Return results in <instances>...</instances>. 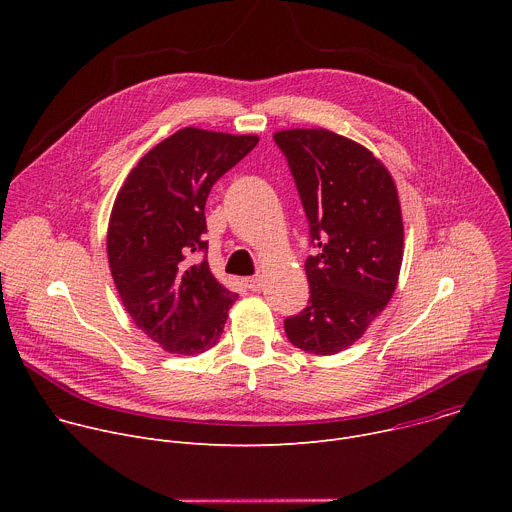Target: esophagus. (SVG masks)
Listing matches in <instances>:
<instances>
[{"label":"esophagus","instance_id":"esophagus-1","mask_svg":"<svg viewBox=\"0 0 512 512\" xmlns=\"http://www.w3.org/2000/svg\"><path fill=\"white\" fill-rule=\"evenodd\" d=\"M245 285H247L251 291H259V289L263 287V277H259V275L247 277V279H245Z\"/></svg>","mask_w":512,"mask_h":512}]
</instances>
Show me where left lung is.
<instances>
[{
  "mask_svg": "<svg viewBox=\"0 0 512 512\" xmlns=\"http://www.w3.org/2000/svg\"><path fill=\"white\" fill-rule=\"evenodd\" d=\"M296 180L316 255L306 259L308 306L283 320L287 340L310 354L352 346L385 310L403 261V221L387 168L352 139L326 129L273 135Z\"/></svg>",
  "mask_w": 512,
  "mask_h": 512,
  "instance_id": "left-lung-1",
  "label": "left lung"
}]
</instances>
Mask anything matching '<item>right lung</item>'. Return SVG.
<instances>
[{"mask_svg":"<svg viewBox=\"0 0 512 512\" xmlns=\"http://www.w3.org/2000/svg\"><path fill=\"white\" fill-rule=\"evenodd\" d=\"M257 141L184 127L139 160L115 198L107 255L119 298L135 326L172 354L212 348L239 298L214 279L206 257H194L208 249L210 188Z\"/></svg>","mask_w":512,"mask_h":512,"instance_id":"obj_1","label":"right lung"}]
</instances>
